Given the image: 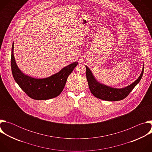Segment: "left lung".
Listing matches in <instances>:
<instances>
[{"instance_id":"left-lung-1","label":"left lung","mask_w":152,"mask_h":152,"mask_svg":"<svg viewBox=\"0 0 152 152\" xmlns=\"http://www.w3.org/2000/svg\"><path fill=\"white\" fill-rule=\"evenodd\" d=\"M85 67L86 79H87L89 88L91 93L96 97L106 101H118L126 98L140 82L144 72L143 65L142 72L139 77L135 82L124 88H115L106 86L98 82L93 76L90 69L86 66Z\"/></svg>"}]
</instances>
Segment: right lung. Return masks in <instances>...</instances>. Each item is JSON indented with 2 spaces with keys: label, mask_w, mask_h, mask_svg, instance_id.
Instances as JSON below:
<instances>
[{
  "label": "right lung",
  "mask_w": 152,
  "mask_h": 152,
  "mask_svg": "<svg viewBox=\"0 0 152 152\" xmlns=\"http://www.w3.org/2000/svg\"><path fill=\"white\" fill-rule=\"evenodd\" d=\"M13 50L14 43L12 46L11 59L14 79L21 90L29 97L35 100H48L58 96L64 88L68 76L78 64L77 62H73L50 77L36 79L21 72L16 64Z\"/></svg>",
  "instance_id": "add662e5"
}]
</instances>
